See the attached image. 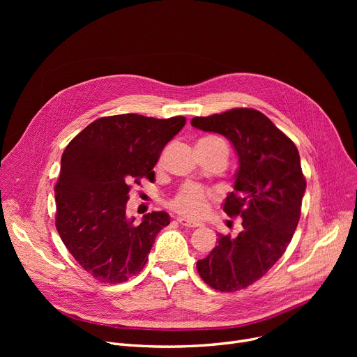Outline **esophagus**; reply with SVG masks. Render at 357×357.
Here are the masks:
<instances>
[{
	"label": "esophagus",
	"instance_id": "34e87169",
	"mask_svg": "<svg viewBox=\"0 0 357 357\" xmlns=\"http://www.w3.org/2000/svg\"><path fill=\"white\" fill-rule=\"evenodd\" d=\"M176 220H178V222L181 224V226H183V227H199V226H202L201 222L190 221V220H186L185 217H178Z\"/></svg>",
	"mask_w": 357,
	"mask_h": 357
}]
</instances>
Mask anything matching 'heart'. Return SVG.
<instances>
[{"instance_id":"b5f03b06","label":"heart","mask_w":357,"mask_h":357,"mask_svg":"<svg viewBox=\"0 0 357 357\" xmlns=\"http://www.w3.org/2000/svg\"><path fill=\"white\" fill-rule=\"evenodd\" d=\"M207 139H215V137H207ZM210 198H211V192L205 191L198 185L188 183V185H183L179 190V192L175 195V198L171 201V207L186 217L198 218L207 213Z\"/></svg>"}]
</instances>
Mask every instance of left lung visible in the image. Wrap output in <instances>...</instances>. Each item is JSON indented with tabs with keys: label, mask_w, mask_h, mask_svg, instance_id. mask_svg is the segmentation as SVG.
Wrapping results in <instances>:
<instances>
[{
	"label": "left lung",
	"mask_w": 357,
	"mask_h": 357,
	"mask_svg": "<svg viewBox=\"0 0 357 357\" xmlns=\"http://www.w3.org/2000/svg\"><path fill=\"white\" fill-rule=\"evenodd\" d=\"M191 124L233 144L238 169L222 210L243 218V230L236 237L218 234V245L197 261V269L215 291L245 289L276 264L292 240L307 188L301 159L294 142L253 108L194 117Z\"/></svg>",
	"instance_id": "left-lung-1"
}]
</instances>
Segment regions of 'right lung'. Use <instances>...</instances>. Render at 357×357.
Returning <instances> with one entry per match:
<instances>
[{"mask_svg":"<svg viewBox=\"0 0 357 357\" xmlns=\"http://www.w3.org/2000/svg\"><path fill=\"white\" fill-rule=\"evenodd\" d=\"M185 117L120 114L86 126L65 149L54 186L56 229L75 260L98 282L120 284L137 275L158 233L171 222L165 211L128 218L130 185L152 181L163 147Z\"/></svg>","mask_w":357,"mask_h":357,"instance_id":"1","label":"right lung"}]
</instances>
